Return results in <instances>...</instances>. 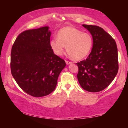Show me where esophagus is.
Masks as SVG:
<instances>
[{"instance_id":"esophagus-1","label":"esophagus","mask_w":128,"mask_h":128,"mask_svg":"<svg viewBox=\"0 0 128 128\" xmlns=\"http://www.w3.org/2000/svg\"><path fill=\"white\" fill-rule=\"evenodd\" d=\"M66 64L67 65H69V64H72V62H69V61H67V60H66Z\"/></svg>"}]
</instances>
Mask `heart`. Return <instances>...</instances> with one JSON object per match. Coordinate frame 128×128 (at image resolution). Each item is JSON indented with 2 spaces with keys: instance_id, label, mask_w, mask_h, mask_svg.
<instances>
[{
  "instance_id": "obj_1",
  "label": "heart",
  "mask_w": 128,
  "mask_h": 128,
  "mask_svg": "<svg viewBox=\"0 0 128 128\" xmlns=\"http://www.w3.org/2000/svg\"><path fill=\"white\" fill-rule=\"evenodd\" d=\"M50 44L55 55L62 56L66 46V50L72 59L81 60L90 52L93 38L89 33H84L75 28L66 26L59 30L57 38L52 39Z\"/></svg>"
}]
</instances>
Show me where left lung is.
Wrapping results in <instances>:
<instances>
[{
    "mask_svg": "<svg viewBox=\"0 0 128 128\" xmlns=\"http://www.w3.org/2000/svg\"><path fill=\"white\" fill-rule=\"evenodd\" d=\"M92 35L93 46L86 60L77 62V78L89 92H99L108 87L118 72V53L115 40L102 28L82 25Z\"/></svg>",
    "mask_w": 128,
    "mask_h": 128,
    "instance_id": "8db88e82",
    "label": "left lung"
}]
</instances>
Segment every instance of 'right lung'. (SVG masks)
<instances>
[{
	"mask_svg": "<svg viewBox=\"0 0 128 128\" xmlns=\"http://www.w3.org/2000/svg\"><path fill=\"white\" fill-rule=\"evenodd\" d=\"M48 26L28 30L17 36L10 54L13 77L23 91L34 97L48 95L66 66L50 47Z\"/></svg>",
	"mask_w": 128,
	"mask_h": 128,
	"instance_id": "right-lung-1",
	"label": "right lung"
}]
</instances>
